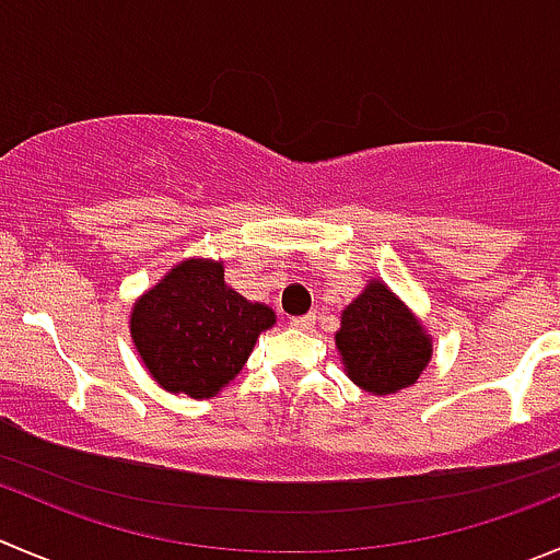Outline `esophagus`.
I'll use <instances>...</instances> for the list:
<instances>
[{"label":"esophagus","mask_w":560,"mask_h":560,"mask_svg":"<svg viewBox=\"0 0 560 560\" xmlns=\"http://www.w3.org/2000/svg\"><path fill=\"white\" fill-rule=\"evenodd\" d=\"M289 324L294 329H311L313 324H316V316H311V313H307V316H294Z\"/></svg>","instance_id":"esophagus-1"}]
</instances>
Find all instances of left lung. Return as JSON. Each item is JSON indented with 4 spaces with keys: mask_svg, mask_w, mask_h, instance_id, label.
<instances>
[{
    "mask_svg": "<svg viewBox=\"0 0 560 560\" xmlns=\"http://www.w3.org/2000/svg\"><path fill=\"white\" fill-rule=\"evenodd\" d=\"M335 346L346 376L374 396L415 385L431 360V338L382 280H371L340 313Z\"/></svg>",
    "mask_w": 560,
    "mask_h": 560,
    "instance_id": "left-lung-1",
    "label": "left lung"
}]
</instances>
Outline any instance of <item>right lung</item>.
<instances>
[{
	"mask_svg": "<svg viewBox=\"0 0 560 560\" xmlns=\"http://www.w3.org/2000/svg\"><path fill=\"white\" fill-rule=\"evenodd\" d=\"M275 311L225 283L222 260L189 258L135 302L131 340L167 393L211 398L244 369Z\"/></svg>",
	"mask_w": 560,
	"mask_h": 560,
	"instance_id": "add662e5",
	"label": "right lung"
}]
</instances>
